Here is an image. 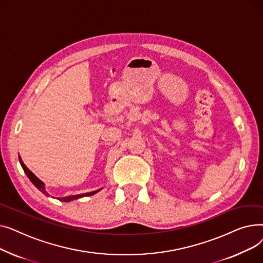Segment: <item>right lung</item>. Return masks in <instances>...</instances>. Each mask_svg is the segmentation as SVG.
I'll use <instances>...</instances> for the list:
<instances>
[{
  "label": "right lung",
  "mask_w": 263,
  "mask_h": 263,
  "mask_svg": "<svg viewBox=\"0 0 263 263\" xmlns=\"http://www.w3.org/2000/svg\"><path fill=\"white\" fill-rule=\"evenodd\" d=\"M19 162H20V164H21V166H22V168H23V171H24V173L26 174V176H27V178L30 179L31 180V182L41 192V193H44V194L46 195V196H50V194L49 193L47 192V190H46V185H45V183L40 180V179H38L29 168H27L26 166H25V164L23 163V161H22V159L20 158V156H19ZM101 189H99V190H97V191H93V192H89V193H84V194H79V195H72V196H66V197H61V198H58L59 200H61V201H65V202H69V201H71V200H76V199H79V198H81V197H85V196H91V195H93V194H96V193H98L99 191H100Z\"/></svg>",
  "instance_id": "obj_1"
}]
</instances>
